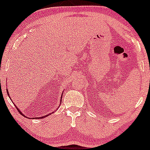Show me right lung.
Returning <instances> with one entry per match:
<instances>
[{"label": "right lung", "instance_id": "1", "mask_svg": "<svg viewBox=\"0 0 150 150\" xmlns=\"http://www.w3.org/2000/svg\"><path fill=\"white\" fill-rule=\"evenodd\" d=\"M6 90H7V89H6ZM7 93H8V95H9V93H8V90H7ZM9 98H10V96H9ZM61 101H62V100H60V102H61ZM14 105H15V104H14ZM16 108H17V107H16ZM17 110H18V112H20V113H21V114L23 115V116L25 117V115H24V114H23V113H22V112H21V111H20V110L18 109V108H17ZM52 113H53V112H52V113H50V114H48V115H45V116H42V117H37V118H38V119H39V118H40V119H42V118H44V117H45L48 116V115H51V114H52Z\"/></svg>", "mask_w": 150, "mask_h": 150}]
</instances>
